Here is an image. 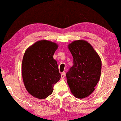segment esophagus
Returning <instances> with one entry per match:
<instances>
[{
    "mask_svg": "<svg viewBox=\"0 0 121 121\" xmlns=\"http://www.w3.org/2000/svg\"><path fill=\"white\" fill-rule=\"evenodd\" d=\"M65 75V72H62L61 74V78H64Z\"/></svg>",
    "mask_w": 121,
    "mask_h": 121,
    "instance_id": "34e87169",
    "label": "esophagus"
}]
</instances>
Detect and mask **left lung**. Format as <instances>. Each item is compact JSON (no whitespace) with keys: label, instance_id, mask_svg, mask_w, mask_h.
<instances>
[{"label":"left lung","instance_id":"obj_1","mask_svg":"<svg viewBox=\"0 0 121 121\" xmlns=\"http://www.w3.org/2000/svg\"><path fill=\"white\" fill-rule=\"evenodd\" d=\"M73 57V66L67 72V82L75 97L83 99L95 90L100 78L101 61L89 43L84 40L73 42L68 46Z\"/></svg>","mask_w":121,"mask_h":121}]
</instances>
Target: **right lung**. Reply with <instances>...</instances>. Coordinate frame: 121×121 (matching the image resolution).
I'll list each match as a JSON object with an SVG mask.
<instances>
[{"label": "right lung", "instance_id": "obj_1", "mask_svg": "<svg viewBox=\"0 0 121 121\" xmlns=\"http://www.w3.org/2000/svg\"><path fill=\"white\" fill-rule=\"evenodd\" d=\"M56 43L39 40L27 48L22 62V75L26 89L39 99L47 97L53 91V85L59 81L57 62L53 59L57 49Z\"/></svg>", "mask_w": 121, "mask_h": 121}]
</instances>
